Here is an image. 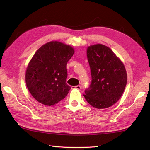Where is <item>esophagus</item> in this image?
<instances>
[{
  "label": "esophagus",
  "instance_id": "34e87169",
  "mask_svg": "<svg viewBox=\"0 0 150 150\" xmlns=\"http://www.w3.org/2000/svg\"><path fill=\"white\" fill-rule=\"evenodd\" d=\"M72 89H77L78 90H81V87L79 85H78V86H72Z\"/></svg>",
  "mask_w": 150,
  "mask_h": 150
}]
</instances>
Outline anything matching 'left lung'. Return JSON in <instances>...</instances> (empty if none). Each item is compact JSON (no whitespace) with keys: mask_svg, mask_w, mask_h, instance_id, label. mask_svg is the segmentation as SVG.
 <instances>
[{"mask_svg":"<svg viewBox=\"0 0 150 150\" xmlns=\"http://www.w3.org/2000/svg\"><path fill=\"white\" fill-rule=\"evenodd\" d=\"M86 54L92 82L83 96L94 108L111 107L120 99L125 88V65L109 47L101 44L88 47Z\"/></svg>","mask_w":150,"mask_h":150,"instance_id":"8db88e82","label":"left lung"}]
</instances>
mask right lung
Listing matches in <instances>:
<instances>
[{
	"label": "right lung",
	"mask_w": 150,
	"mask_h": 150,
	"mask_svg": "<svg viewBox=\"0 0 150 150\" xmlns=\"http://www.w3.org/2000/svg\"><path fill=\"white\" fill-rule=\"evenodd\" d=\"M74 53L69 45L50 41L37 50L25 73L27 88L35 99L53 105L65 97L71 88L66 83V65Z\"/></svg>",
	"instance_id": "1"
}]
</instances>
